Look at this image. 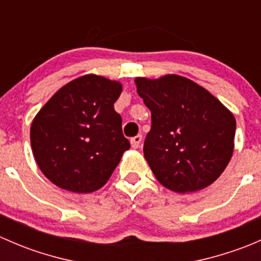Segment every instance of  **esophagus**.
<instances>
[{
  "label": "esophagus",
  "mask_w": 261,
  "mask_h": 261,
  "mask_svg": "<svg viewBox=\"0 0 261 261\" xmlns=\"http://www.w3.org/2000/svg\"><path fill=\"white\" fill-rule=\"evenodd\" d=\"M141 139H143V136H141V135H138V136H135V138L131 139V140H130L131 146H133L134 149H138V147L140 146V144H141Z\"/></svg>",
  "instance_id": "34e87169"
}]
</instances>
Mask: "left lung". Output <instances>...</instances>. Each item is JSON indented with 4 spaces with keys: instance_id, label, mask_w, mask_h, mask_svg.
Wrapping results in <instances>:
<instances>
[{
    "instance_id": "8db88e82",
    "label": "left lung",
    "mask_w": 261,
    "mask_h": 261,
    "mask_svg": "<svg viewBox=\"0 0 261 261\" xmlns=\"http://www.w3.org/2000/svg\"><path fill=\"white\" fill-rule=\"evenodd\" d=\"M135 84L151 112L144 156L158 181L177 193L212 184L232 156V112L206 88L181 75L138 77Z\"/></svg>"
}]
</instances>
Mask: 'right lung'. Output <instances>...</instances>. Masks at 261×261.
<instances>
[{
    "instance_id": "add662e5",
    "label": "right lung",
    "mask_w": 261,
    "mask_h": 261,
    "mask_svg": "<svg viewBox=\"0 0 261 261\" xmlns=\"http://www.w3.org/2000/svg\"><path fill=\"white\" fill-rule=\"evenodd\" d=\"M122 84L86 74L58 89L31 122L34 158L59 188L92 193L102 188L130 147L114 103Z\"/></svg>"
}]
</instances>
